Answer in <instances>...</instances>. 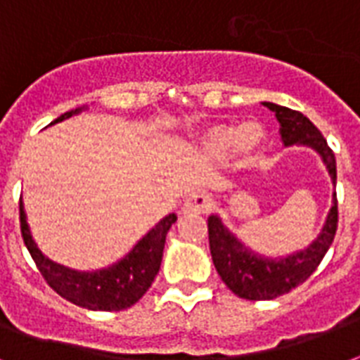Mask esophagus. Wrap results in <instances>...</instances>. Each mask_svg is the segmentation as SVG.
I'll list each match as a JSON object with an SVG mask.
<instances>
[{
  "label": "esophagus",
  "mask_w": 360,
  "mask_h": 360,
  "mask_svg": "<svg viewBox=\"0 0 360 360\" xmlns=\"http://www.w3.org/2000/svg\"><path fill=\"white\" fill-rule=\"evenodd\" d=\"M211 207V198L205 194H192L183 204V213H196V211H207Z\"/></svg>",
  "instance_id": "esophagus-1"
}]
</instances>
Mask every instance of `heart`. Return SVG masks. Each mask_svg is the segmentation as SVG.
Segmentation results:
<instances>
[{"instance_id":"b5f03b06","label":"heart","mask_w":360,"mask_h":360,"mask_svg":"<svg viewBox=\"0 0 360 360\" xmlns=\"http://www.w3.org/2000/svg\"><path fill=\"white\" fill-rule=\"evenodd\" d=\"M268 131L259 120H245L243 124H215L200 137L198 149L211 162L226 160L238 168L249 166L264 149Z\"/></svg>"}]
</instances>
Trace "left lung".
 Returning <instances> with one entry per match:
<instances>
[{"label": "left lung", "instance_id": "left-lung-1", "mask_svg": "<svg viewBox=\"0 0 360 360\" xmlns=\"http://www.w3.org/2000/svg\"><path fill=\"white\" fill-rule=\"evenodd\" d=\"M279 122V134L285 147L300 145L309 147L321 156L326 172L336 186V158L326 139L314 126V122L298 111L262 101ZM338 229V204L336 192L333 194V207L328 210L323 229L311 243L302 251L285 257H266L245 245L219 215L207 217L210 230V251L217 274L234 295L245 300H274L289 292L315 271L323 257L333 245Z\"/></svg>", "mask_w": 360, "mask_h": 360}]
</instances>
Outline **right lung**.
<instances>
[{
    "mask_svg": "<svg viewBox=\"0 0 360 360\" xmlns=\"http://www.w3.org/2000/svg\"><path fill=\"white\" fill-rule=\"evenodd\" d=\"M82 109H86V105L77 107L68 113L60 115L58 119L52 120L51 126L81 113ZM175 221H177L175 213H169L160 219L115 264L101 268V270L81 271L54 262L41 251L30 232L26 211H24V204L20 200L22 238H24V243H26L32 259L35 260V264L43 274V278L46 279V283L51 285L60 296H64L65 300L73 302L81 308L92 309V311H120V309L130 308L149 290L156 274L160 270L166 236Z\"/></svg>",
    "mask_w": 360,
    "mask_h": 360,
    "instance_id": "1",
    "label": "right lung"
}]
</instances>
